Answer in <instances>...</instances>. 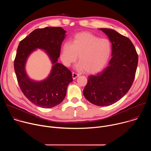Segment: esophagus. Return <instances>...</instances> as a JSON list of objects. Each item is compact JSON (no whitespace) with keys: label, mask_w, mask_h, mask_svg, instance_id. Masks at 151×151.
Instances as JSON below:
<instances>
[{"label":"esophagus","mask_w":151,"mask_h":151,"mask_svg":"<svg viewBox=\"0 0 151 151\" xmlns=\"http://www.w3.org/2000/svg\"><path fill=\"white\" fill-rule=\"evenodd\" d=\"M79 76V74H77L76 73H75V72H73L72 73V78H73V79H75L77 77H78Z\"/></svg>","instance_id":"esophagus-1"}]
</instances>
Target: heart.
<instances>
[{
    "instance_id": "heart-1",
    "label": "heart",
    "mask_w": 151,
    "mask_h": 151,
    "mask_svg": "<svg viewBox=\"0 0 151 151\" xmlns=\"http://www.w3.org/2000/svg\"><path fill=\"white\" fill-rule=\"evenodd\" d=\"M112 51L111 42L88 32L76 34L71 41L61 48L60 58L64 66H70L78 55V68L89 73L100 71L108 61Z\"/></svg>"
}]
</instances>
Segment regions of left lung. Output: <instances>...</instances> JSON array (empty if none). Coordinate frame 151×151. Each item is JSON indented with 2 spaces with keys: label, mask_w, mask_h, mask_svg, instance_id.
Returning <instances> with one entry per match:
<instances>
[{
  "label": "left lung",
  "mask_w": 151,
  "mask_h": 151,
  "mask_svg": "<svg viewBox=\"0 0 151 151\" xmlns=\"http://www.w3.org/2000/svg\"><path fill=\"white\" fill-rule=\"evenodd\" d=\"M100 30L112 43V58L101 72L88 77L83 94L90 103L106 106L119 101L131 88L137 67L138 55L130 39L112 29Z\"/></svg>",
  "instance_id": "8db88e82"
}]
</instances>
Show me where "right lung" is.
Instances as JSON below:
<instances>
[{"instance_id":"1","label":"right lung","mask_w":151,"mask_h":151,"mask_svg":"<svg viewBox=\"0 0 151 151\" xmlns=\"http://www.w3.org/2000/svg\"><path fill=\"white\" fill-rule=\"evenodd\" d=\"M66 33L60 27L37 29L21 40L17 48L14 70L20 89L32 103L43 108L59 104L66 97L69 84L73 81L70 70L58 63ZM37 49L44 50L53 64L48 77L40 81L30 79L25 71L28 57Z\"/></svg>"}]
</instances>
